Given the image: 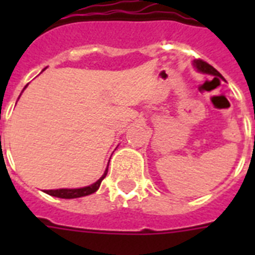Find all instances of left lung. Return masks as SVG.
<instances>
[{
  "label": "left lung",
  "instance_id": "8db88e82",
  "mask_svg": "<svg viewBox=\"0 0 255 255\" xmlns=\"http://www.w3.org/2000/svg\"><path fill=\"white\" fill-rule=\"evenodd\" d=\"M193 66H194V69L197 70L198 73L209 74V75H213V77L222 78L221 74L218 73L217 70L214 69L213 66H210L209 63H206V62L201 61V59H194V61H193Z\"/></svg>",
  "mask_w": 255,
  "mask_h": 255
}]
</instances>
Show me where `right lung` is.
I'll use <instances>...</instances> for the list:
<instances>
[{"mask_svg":"<svg viewBox=\"0 0 255 255\" xmlns=\"http://www.w3.org/2000/svg\"><path fill=\"white\" fill-rule=\"evenodd\" d=\"M26 88V87H25ZM23 88V90H25ZM108 172V167L106 168L104 170V173L102 174V177L95 181L94 184L88 186H83V188H62V189H50V190H45V193L50 194V196H54V197L58 198H78V197H85V196H88V194L95 193L96 190L99 189L100 184L103 181V178L107 176Z\"/></svg>","mask_w":255,"mask_h":255,"instance_id":"1","label":"right lung"}]
</instances>
